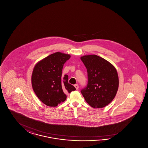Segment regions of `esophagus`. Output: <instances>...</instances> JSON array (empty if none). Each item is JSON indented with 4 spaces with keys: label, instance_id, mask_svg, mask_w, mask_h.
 <instances>
[{
    "label": "esophagus",
    "instance_id": "1",
    "mask_svg": "<svg viewBox=\"0 0 148 148\" xmlns=\"http://www.w3.org/2000/svg\"><path fill=\"white\" fill-rule=\"evenodd\" d=\"M74 87H75L76 89H77H77H78V87H78V84H75V85H74Z\"/></svg>",
    "mask_w": 148,
    "mask_h": 148
}]
</instances>
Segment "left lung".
Returning a JSON list of instances; mask_svg holds the SVG:
<instances>
[{"label": "left lung", "mask_w": 148, "mask_h": 148, "mask_svg": "<svg viewBox=\"0 0 148 148\" xmlns=\"http://www.w3.org/2000/svg\"><path fill=\"white\" fill-rule=\"evenodd\" d=\"M86 67L88 84L81 92L85 100L94 108H103L114 99L119 87L116 68L105 59L96 55L81 56Z\"/></svg>", "instance_id": "8db88e82"}]
</instances>
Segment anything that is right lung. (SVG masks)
Returning a JSON list of instances; mask_svg holds the SVG:
<instances>
[{"instance_id":"1","label":"right lung","mask_w":148,"mask_h":148,"mask_svg":"<svg viewBox=\"0 0 148 148\" xmlns=\"http://www.w3.org/2000/svg\"><path fill=\"white\" fill-rule=\"evenodd\" d=\"M68 54L56 52L38 62L31 76L34 91L47 106L56 107L66 99V94L76 90L68 82L67 75L62 77L64 64L70 59Z\"/></svg>"}]
</instances>
